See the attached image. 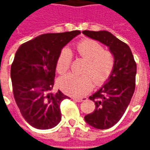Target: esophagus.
<instances>
[{"label": "esophagus", "instance_id": "34e87169", "mask_svg": "<svg viewBox=\"0 0 150 150\" xmlns=\"http://www.w3.org/2000/svg\"><path fill=\"white\" fill-rule=\"evenodd\" d=\"M88 98L87 97H75L74 98V100H75V101H77V102H83V101L86 100Z\"/></svg>", "mask_w": 150, "mask_h": 150}]
</instances>
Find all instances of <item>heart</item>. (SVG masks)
Wrapping results in <instances>:
<instances>
[{
    "instance_id": "heart-1",
    "label": "heart",
    "mask_w": 150,
    "mask_h": 150,
    "mask_svg": "<svg viewBox=\"0 0 150 150\" xmlns=\"http://www.w3.org/2000/svg\"><path fill=\"white\" fill-rule=\"evenodd\" d=\"M75 50L79 55L87 60L83 75L69 74L59 79V85L67 94L81 96L93 88V84L101 85L110 77L115 66L112 53L104 50L100 43L93 39H83L76 43ZM73 54L71 50L64 47L59 52L56 61V70L65 74L71 67Z\"/></svg>"
}]
</instances>
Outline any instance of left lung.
I'll return each instance as SVG.
<instances>
[{"label":"left lung","mask_w":150,"mask_h":150,"mask_svg":"<svg viewBox=\"0 0 150 150\" xmlns=\"http://www.w3.org/2000/svg\"><path fill=\"white\" fill-rule=\"evenodd\" d=\"M83 34L109 47L115 66L106 83L89 97L96 109L84 116L86 122L98 129H109L125 112L135 91L136 63L129 46L108 31L83 30Z\"/></svg>","instance_id":"left-lung-1"}]
</instances>
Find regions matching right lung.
I'll return each mask as SVG.
<instances>
[{
  "label": "right lung",
  "instance_id": "right-lung-1",
  "mask_svg": "<svg viewBox=\"0 0 150 150\" xmlns=\"http://www.w3.org/2000/svg\"><path fill=\"white\" fill-rule=\"evenodd\" d=\"M79 30L45 34L23 43L11 65L13 92L24 119L38 129L54 128L61 120L60 104L69 98L53 91L56 61L62 47Z\"/></svg>",
  "mask_w": 150,
  "mask_h": 150
}]
</instances>
